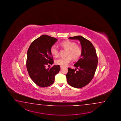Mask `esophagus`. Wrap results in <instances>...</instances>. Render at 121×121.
Here are the masks:
<instances>
[{
  "label": "esophagus",
  "mask_w": 121,
  "mask_h": 121,
  "mask_svg": "<svg viewBox=\"0 0 121 121\" xmlns=\"http://www.w3.org/2000/svg\"><path fill=\"white\" fill-rule=\"evenodd\" d=\"M60 69H62L63 68H64V67L62 66H60Z\"/></svg>",
  "instance_id": "1"
}]
</instances>
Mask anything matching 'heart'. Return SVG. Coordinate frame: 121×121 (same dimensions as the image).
Segmentation results:
<instances>
[{"label": "heart", "mask_w": 121, "mask_h": 121, "mask_svg": "<svg viewBox=\"0 0 121 121\" xmlns=\"http://www.w3.org/2000/svg\"><path fill=\"white\" fill-rule=\"evenodd\" d=\"M60 45L63 48L67 49V57H60L55 60V63L62 66H66L72 60V57L74 60L78 59L82 54V49L79 45L73 41H65L61 42ZM51 53L54 57H57L59 55V50L55 45H53L51 48Z\"/></svg>", "instance_id": "1"}]
</instances>
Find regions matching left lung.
<instances>
[{
  "instance_id": "left-lung-1",
  "label": "left lung",
  "mask_w": 121,
  "mask_h": 121,
  "mask_svg": "<svg viewBox=\"0 0 121 121\" xmlns=\"http://www.w3.org/2000/svg\"><path fill=\"white\" fill-rule=\"evenodd\" d=\"M69 39L80 41L82 54L81 58L74 65L78 70L68 68L67 81L72 87H83L90 83L94 76L98 64L97 56L94 47L87 39L81 36L69 37Z\"/></svg>"
}]
</instances>
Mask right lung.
<instances>
[{"label":"right lung","instance_id":"1","mask_svg":"<svg viewBox=\"0 0 121 121\" xmlns=\"http://www.w3.org/2000/svg\"><path fill=\"white\" fill-rule=\"evenodd\" d=\"M57 40V39L44 35L35 40L28 48L27 69L31 80L40 87H45L52 84L55 76L60 69L59 65H54L48 69L46 67L47 65L54 63L50 50Z\"/></svg>","mask_w":121,"mask_h":121}]
</instances>
